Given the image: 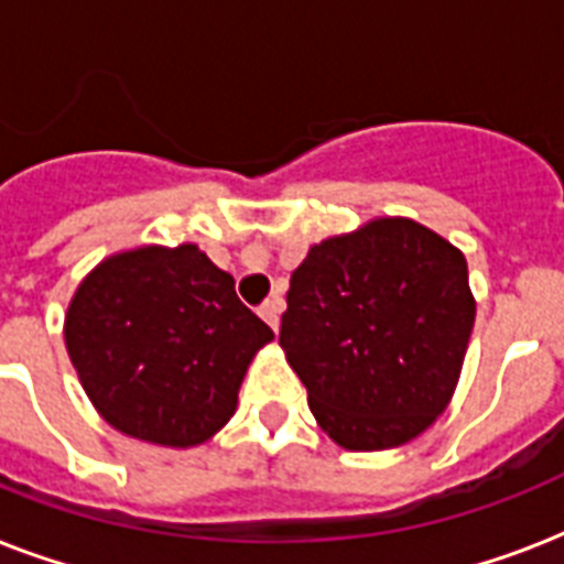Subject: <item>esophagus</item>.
Wrapping results in <instances>:
<instances>
[{"label": "esophagus", "instance_id": "1", "mask_svg": "<svg viewBox=\"0 0 564 564\" xmlns=\"http://www.w3.org/2000/svg\"><path fill=\"white\" fill-rule=\"evenodd\" d=\"M281 310H283L281 299H269L263 307H260V316H263V322L272 327V330H278V325H281Z\"/></svg>", "mask_w": 564, "mask_h": 564}]
</instances>
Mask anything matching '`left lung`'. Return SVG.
<instances>
[{
	"label": "left lung",
	"mask_w": 564,
	"mask_h": 564,
	"mask_svg": "<svg viewBox=\"0 0 564 564\" xmlns=\"http://www.w3.org/2000/svg\"><path fill=\"white\" fill-rule=\"evenodd\" d=\"M474 316L463 251L421 221L377 216L292 272L281 348L336 445L389 451L447 410Z\"/></svg>",
	"instance_id": "left-lung-1"
}]
</instances>
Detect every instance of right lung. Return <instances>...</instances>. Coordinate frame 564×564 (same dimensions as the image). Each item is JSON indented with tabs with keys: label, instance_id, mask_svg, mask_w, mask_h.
<instances>
[{
	"label": "right lung",
	"instance_id": "obj_1",
	"mask_svg": "<svg viewBox=\"0 0 564 564\" xmlns=\"http://www.w3.org/2000/svg\"><path fill=\"white\" fill-rule=\"evenodd\" d=\"M272 339V327L237 299L234 278L193 242L105 257L64 316L66 354L96 412L161 447L216 436Z\"/></svg>",
	"mask_w": 564,
	"mask_h": 564
}]
</instances>
